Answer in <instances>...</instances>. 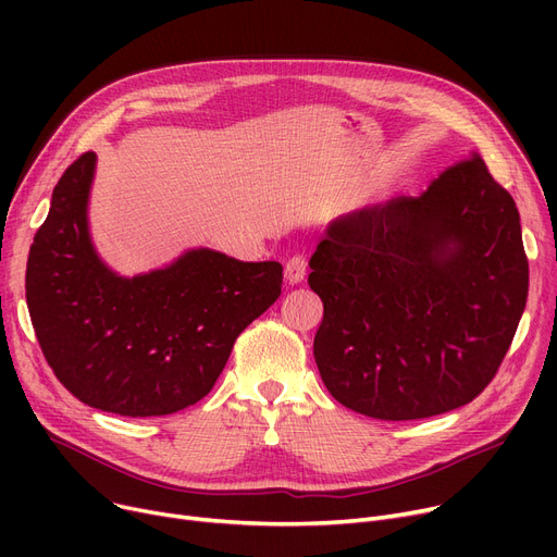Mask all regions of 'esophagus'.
Wrapping results in <instances>:
<instances>
[{
	"instance_id": "34e87169",
	"label": "esophagus",
	"mask_w": 557,
	"mask_h": 557,
	"mask_svg": "<svg viewBox=\"0 0 557 557\" xmlns=\"http://www.w3.org/2000/svg\"><path fill=\"white\" fill-rule=\"evenodd\" d=\"M305 275H307V261H305V257H300V255L290 257L286 261V267H284L286 282L288 284H300L305 280Z\"/></svg>"
}]
</instances>
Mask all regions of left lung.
I'll return each mask as SVG.
<instances>
[{
	"label": "left lung",
	"mask_w": 557,
	"mask_h": 557,
	"mask_svg": "<svg viewBox=\"0 0 557 557\" xmlns=\"http://www.w3.org/2000/svg\"><path fill=\"white\" fill-rule=\"evenodd\" d=\"M313 338L336 401L374 420L470 404L499 370L529 296L519 212L479 153L418 198L336 219L309 259Z\"/></svg>",
	"instance_id": "left-lung-1"
}]
</instances>
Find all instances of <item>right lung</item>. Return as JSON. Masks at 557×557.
<instances>
[{
    "label": "right lung",
    "mask_w": 557,
    "mask_h": 557,
    "mask_svg": "<svg viewBox=\"0 0 557 557\" xmlns=\"http://www.w3.org/2000/svg\"><path fill=\"white\" fill-rule=\"evenodd\" d=\"M97 156L51 194L26 261V305L53 374L106 413H178L212 391L237 336L282 294V263L194 248L124 277L99 257L87 221Z\"/></svg>",
    "instance_id": "obj_1"
}]
</instances>
